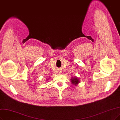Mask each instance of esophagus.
<instances>
[{
  "label": "esophagus",
  "mask_w": 120,
  "mask_h": 120,
  "mask_svg": "<svg viewBox=\"0 0 120 120\" xmlns=\"http://www.w3.org/2000/svg\"><path fill=\"white\" fill-rule=\"evenodd\" d=\"M59 71V73H61V70H59V71Z\"/></svg>",
  "instance_id": "esophagus-1"
}]
</instances>
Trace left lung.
<instances>
[{"label":"left lung","instance_id":"obj_1","mask_svg":"<svg viewBox=\"0 0 120 120\" xmlns=\"http://www.w3.org/2000/svg\"><path fill=\"white\" fill-rule=\"evenodd\" d=\"M71 82L73 85H75V86H76L77 84L79 82V79H78L77 77H74V78H72L71 79Z\"/></svg>","mask_w":120,"mask_h":120}]
</instances>
